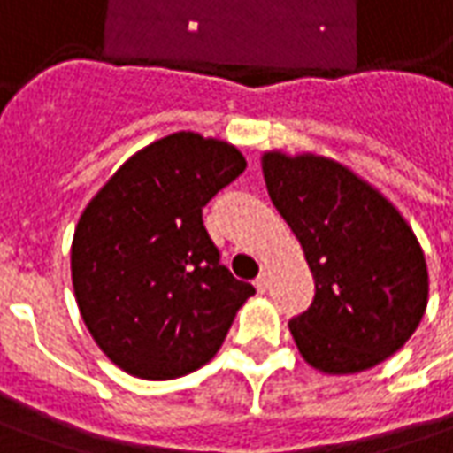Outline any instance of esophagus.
I'll return each mask as SVG.
<instances>
[{
	"instance_id": "esophagus-1",
	"label": "esophagus",
	"mask_w": 453,
	"mask_h": 453,
	"mask_svg": "<svg viewBox=\"0 0 453 453\" xmlns=\"http://www.w3.org/2000/svg\"><path fill=\"white\" fill-rule=\"evenodd\" d=\"M254 287H257V291H266V289H269V274H266V272H262V274L257 276Z\"/></svg>"
}]
</instances>
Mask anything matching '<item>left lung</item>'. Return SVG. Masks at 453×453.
I'll return each mask as SVG.
<instances>
[{
	"instance_id": "left-lung-1",
	"label": "left lung",
	"mask_w": 453,
	"mask_h": 453,
	"mask_svg": "<svg viewBox=\"0 0 453 453\" xmlns=\"http://www.w3.org/2000/svg\"><path fill=\"white\" fill-rule=\"evenodd\" d=\"M272 202L304 249L314 302L289 321L306 364L366 372L409 342L426 311V259L399 209L344 164L266 151Z\"/></svg>"
}]
</instances>
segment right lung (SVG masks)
Segmentation results:
<instances>
[{"instance_id": "right-lung-1", "label": "right lung", "mask_w": 453, "mask_h": 453, "mask_svg": "<svg viewBox=\"0 0 453 453\" xmlns=\"http://www.w3.org/2000/svg\"><path fill=\"white\" fill-rule=\"evenodd\" d=\"M247 169L219 139L177 132L136 151L96 191L72 242V284L94 342L127 374L196 372L254 294L221 264L202 209Z\"/></svg>"}]
</instances>
